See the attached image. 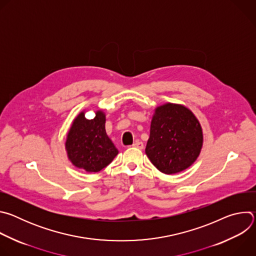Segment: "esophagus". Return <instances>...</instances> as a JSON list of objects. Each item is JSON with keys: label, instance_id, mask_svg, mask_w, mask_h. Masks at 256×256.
Wrapping results in <instances>:
<instances>
[{"label": "esophagus", "instance_id": "esophagus-1", "mask_svg": "<svg viewBox=\"0 0 256 256\" xmlns=\"http://www.w3.org/2000/svg\"><path fill=\"white\" fill-rule=\"evenodd\" d=\"M132 147L142 150V149H144V144H142L140 140H136V142L132 144Z\"/></svg>", "mask_w": 256, "mask_h": 256}]
</instances>
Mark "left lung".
<instances>
[{
    "instance_id": "1",
    "label": "left lung",
    "mask_w": 256,
    "mask_h": 256,
    "mask_svg": "<svg viewBox=\"0 0 256 256\" xmlns=\"http://www.w3.org/2000/svg\"><path fill=\"white\" fill-rule=\"evenodd\" d=\"M202 147V126L188 108L167 103L155 109L146 154L159 171L175 174L186 170Z\"/></svg>"
}]
</instances>
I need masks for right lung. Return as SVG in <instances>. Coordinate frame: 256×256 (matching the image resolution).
I'll list each match as a JSON object with an SVG mask.
<instances>
[{"label": "right lung", "instance_id": "obj_1", "mask_svg": "<svg viewBox=\"0 0 256 256\" xmlns=\"http://www.w3.org/2000/svg\"><path fill=\"white\" fill-rule=\"evenodd\" d=\"M70 161L87 172H99L118 154L105 132V114L98 110L93 120L81 112L72 122L66 140Z\"/></svg>", "mask_w": 256, "mask_h": 256}]
</instances>
